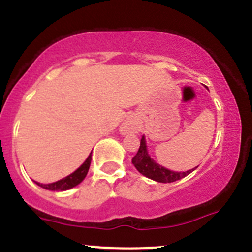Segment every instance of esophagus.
<instances>
[{"label":"esophagus","instance_id":"obj_1","mask_svg":"<svg viewBox=\"0 0 252 252\" xmlns=\"http://www.w3.org/2000/svg\"><path fill=\"white\" fill-rule=\"evenodd\" d=\"M122 135H128V134H138L140 131V121L139 117L135 114L126 117V121L122 123L121 128H119Z\"/></svg>","mask_w":252,"mask_h":252}]
</instances>
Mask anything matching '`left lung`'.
Masks as SVG:
<instances>
[{"label":"left lung","instance_id":"left-lung-1","mask_svg":"<svg viewBox=\"0 0 252 252\" xmlns=\"http://www.w3.org/2000/svg\"><path fill=\"white\" fill-rule=\"evenodd\" d=\"M131 163L134 164V167H135L142 175H145V177H147L149 179H152L155 180V182L158 183L177 182V180L187 177L188 174H190L192 171H195V168H196V167H195V168L189 169V171L187 172H175L161 166V164H158L154 158H151L149 151H147V145L145 135H142L139 151L138 154L133 157Z\"/></svg>","mask_w":252,"mask_h":252}]
</instances>
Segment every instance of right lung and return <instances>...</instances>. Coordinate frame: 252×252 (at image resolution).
<instances>
[{
  "label": "right lung",
  "mask_w": 252,
  "mask_h": 252,
  "mask_svg": "<svg viewBox=\"0 0 252 252\" xmlns=\"http://www.w3.org/2000/svg\"><path fill=\"white\" fill-rule=\"evenodd\" d=\"M91 163V154L89 155L88 158L84 161V163L77 169L73 172L72 174L67 175V177L62 178V179L57 180V182L50 183V184H42V183H36L39 187L44 188L46 190H51V191H64V190H69L72 188L77 187L80 184L84 179H85L86 174H88L89 168H90Z\"/></svg>",
  "instance_id": "obj_1"
}]
</instances>
